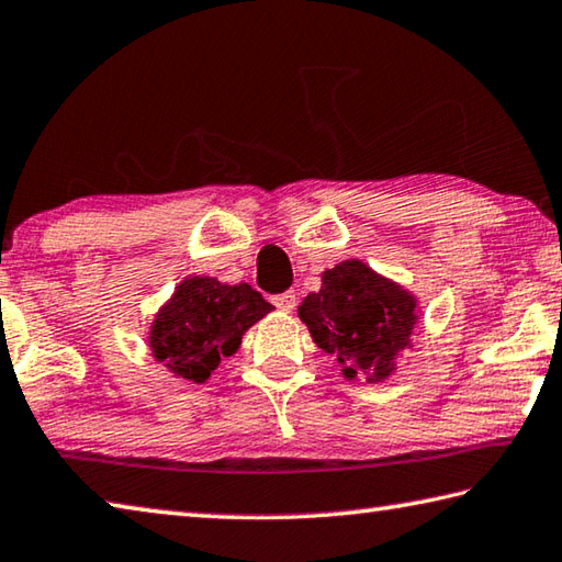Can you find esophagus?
I'll return each instance as SVG.
<instances>
[{
  "label": "esophagus",
  "mask_w": 562,
  "mask_h": 562,
  "mask_svg": "<svg viewBox=\"0 0 562 562\" xmlns=\"http://www.w3.org/2000/svg\"><path fill=\"white\" fill-rule=\"evenodd\" d=\"M273 306L283 313H291L293 308H296V293L293 291L279 293V296H273Z\"/></svg>",
  "instance_id": "1"
}]
</instances>
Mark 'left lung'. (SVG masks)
<instances>
[{
  "mask_svg": "<svg viewBox=\"0 0 562 562\" xmlns=\"http://www.w3.org/2000/svg\"><path fill=\"white\" fill-rule=\"evenodd\" d=\"M313 340L336 356L348 378L390 375L392 358L409 346L415 299L362 261H342L323 273V289L301 303Z\"/></svg>",
  "mask_w": 562,
  "mask_h": 562,
  "instance_id": "obj_1",
  "label": "left lung"
}]
</instances>
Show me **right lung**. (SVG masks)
I'll return each mask as SVG.
<instances>
[{
    "mask_svg": "<svg viewBox=\"0 0 562 562\" xmlns=\"http://www.w3.org/2000/svg\"><path fill=\"white\" fill-rule=\"evenodd\" d=\"M273 306L249 283L222 286L210 276L180 283L153 323L150 348L175 375L204 382L222 358L241 346V336Z\"/></svg>",
    "mask_w": 562,
    "mask_h": 562,
    "instance_id": "right-lung-1",
    "label": "right lung"
}]
</instances>
